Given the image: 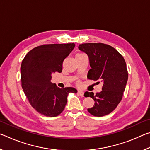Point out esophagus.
Returning a JSON list of instances; mask_svg holds the SVG:
<instances>
[{
  "instance_id": "1",
  "label": "esophagus",
  "mask_w": 150,
  "mask_h": 150,
  "mask_svg": "<svg viewBox=\"0 0 150 150\" xmlns=\"http://www.w3.org/2000/svg\"><path fill=\"white\" fill-rule=\"evenodd\" d=\"M77 94H78L79 95H80L81 96H84V93H83V91H78Z\"/></svg>"
}]
</instances>
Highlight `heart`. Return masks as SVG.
Segmentation results:
<instances>
[{"mask_svg":"<svg viewBox=\"0 0 150 150\" xmlns=\"http://www.w3.org/2000/svg\"><path fill=\"white\" fill-rule=\"evenodd\" d=\"M80 54H76V55H80ZM77 85H80V81H77Z\"/></svg>","mask_w":150,"mask_h":150,"instance_id":"heart-1","label":"heart"}]
</instances>
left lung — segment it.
<instances>
[{"mask_svg":"<svg viewBox=\"0 0 150 150\" xmlns=\"http://www.w3.org/2000/svg\"><path fill=\"white\" fill-rule=\"evenodd\" d=\"M79 49L86 53L89 59L91 69L87 77L103 83L100 93H85V97L90 96L95 101L94 106L87 110L95 116L107 115L122 98L128 77L125 60L115 48L103 43L82 44Z\"/></svg>","mask_w":150,"mask_h":150,"instance_id":"left-lung-1","label":"left lung"}]
</instances>
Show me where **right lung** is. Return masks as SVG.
<instances>
[{
  "mask_svg": "<svg viewBox=\"0 0 150 150\" xmlns=\"http://www.w3.org/2000/svg\"><path fill=\"white\" fill-rule=\"evenodd\" d=\"M75 46L74 43L39 45L22 60V89L31 106L42 115H59L67 104L68 94L77 92L73 87L60 88L51 82L53 73L62 71L63 61Z\"/></svg>",
  "mask_w": 150,
  "mask_h": 150,
  "instance_id": "obj_1",
  "label": "right lung"
}]
</instances>
